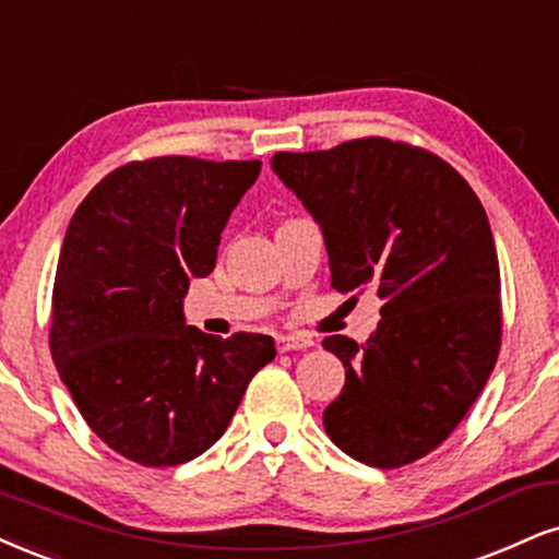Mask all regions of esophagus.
Instances as JSON below:
<instances>
[{"label":"esophagus","instance_id":"1","mask_svg":"<svg viewBox=\"0 0 559 559\" xmlns=\"http://www.w3.org/2000/svg\"><path fill=\"white\" fill-rule=\"evenodd\" d=\"M313 347V340L298 334H280L277 336V349L280 353H293V349H308Z\"/></svg>","mask_w":559,"mask_h":559}]
</instances>
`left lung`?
<instances>
[{
	"instance_id": "8db88e82",
	"label": "left lung",
	"mask_w": 559,
	"mask_h": 559,
	"mask_svg": "<svg viewBox=\"0 0 559 559\" xmlns=\"http://www.w3.org/2000/svg\"><path fill=\"white\" fill-rule=\"evenodd\" d=\"M272 170L319 223L334 290L373 287L383 300L365 344L323 340L347 370L326 436L360 464H412L464 419L500 353L485 206L438 155L383 136L277 153Z\"/></svg>"
}]
</instances>
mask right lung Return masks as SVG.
<instances>
[{"instance_id":"add662e5","label":"right lung","mask_w":559,"mask_h":559,"mask_svg":"<svg viewBox=\"0 0 559 559\" xmlns=\"http://www.w3.org/2000/svg\"><path fill=\"white\" fill-rule=\"evenodd\" d=\"M259 160L153 157L85 197L61 243L51 355L90 430L123 459L176 466L223 438L274 340L186 326L191 280L215 269L219 233Z\"/></svg>"}]
</instances>
